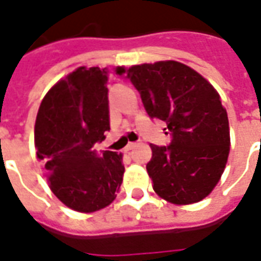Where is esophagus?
I'll return each mask as SVG.
<instances>
[{"label": "esophagus", "instance_id": "obj_1", "mask_svg": "<svg viewBox=\"0 0 261 261\" xmlns=\"http://www.w3.org/2000/svg\"><path fill=\"white\" fill-rule=\"evenodd\" d=\"M137 145H138L137 142H128V144H127V147H125V149H127V151H131V149L137 148Z\"/></svg>", "mask_w": 261, "mask_h": 261}]
</instances>
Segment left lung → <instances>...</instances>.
Listing matches in <instances>:
<instances>
[{
	"label": "left lung",
	"instance_id": "left-lung-1",
	"mask_svg": "<svg viewBox=\"0 0 261 261\" xmlns=\"http://www.w3.org/2000/svg\"><path fill=\"white\" fill-rule=\"evenodd\" d=\"M127 78L148 116L165 121L172 137L169 145L151 144L147 170L153 190L173 204L201 201L217 186L229 155L228 114L218 92L177 61L134 65Z\"/></svg>",
	"mask_w": 261,
	"mask_h": 261
}]
</instances>
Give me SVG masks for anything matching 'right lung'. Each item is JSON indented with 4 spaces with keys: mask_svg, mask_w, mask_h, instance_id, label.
Here are the masks:
<instances>
[{
    "mask_svg": "<svg viewBox=\"0 0 261 261\" xmlns=\"http://www.w3.org/2000/svg\"><path fill=\"white\" fill-rule=\"evenodd\" d=\"M108 74L106 68L80 67L47 92L37 112L36 153L50 189L80 213L109 205L123 181L121 153L95 149L110 130Z\"/></svg>",
    "mask_w": 261,
    "mask_h": 261,
    "instance_id": "obj_1",
    "label": "right lung"
}]
</instances>
